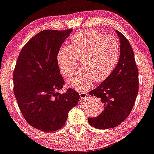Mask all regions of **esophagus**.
<instances>
[{
    "mask_svg": "<svg viewBox=\"0 0 154 154\" xmlns=\"http://www.w3.org/2000/svg\"><path fill=\"white\" fill-rule=\"evenodd\" d=\"M87 93L86 92H80V98L81 99H84V98H86L87 97Z\"/></svg>",
    "mask_w": 154,
    "mask_h": 154,
    "instance_id": "esophagus-1",
    "label": "esophagus"
}]
</instances>
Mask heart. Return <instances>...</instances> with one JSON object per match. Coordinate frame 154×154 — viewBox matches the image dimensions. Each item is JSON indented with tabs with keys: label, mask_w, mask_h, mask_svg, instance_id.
<instances>
[{
	"label": "heart",
	"mask_w": 154,
	"mask_h": 154,
	"mask_svg": "<svg viewBox=\"0 0 154 154\" xmlns=\"http://www.w3.org/2000/svg\"><path fill=\"white\" fill-rule=\"evenodd\" d=\"M70 46L62 47L57 51V62L61 74L68 77L78 66L79 70L68 80V85L78 91L89 88L95 80L103 82L114 70L120 55V47L115 37L104 35L94 29L74 33Z\"/></svg>",
	"instance_id": "heart-1"
}]
</instances>
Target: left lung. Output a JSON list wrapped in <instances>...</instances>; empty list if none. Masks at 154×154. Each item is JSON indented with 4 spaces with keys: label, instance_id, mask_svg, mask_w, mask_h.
Returning a JSON list of instances; mask_svg holds the SVG:
<instances>
[{
    "label": "left lung",
    "instance_id": "8db88e82",
    "mask_svg": "<svg viewBox=\"0 0 154 154\" xmlns=\"http://www.w3.org/2000/svg\"><path fill=\"white\" fill-rule=\"evenodd\" d=\"M115 31L121 44L117 65L106 80L89 92L104 104L103 111L98 117L88 119L91 125L100 129L113 128L126 119L139 90L138 69L131 46L122 33Z\"/></svg>",
    "mask_w": 154,
    "mask_h": 154
}]
</instances>
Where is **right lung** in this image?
<instances>
[{"instance_id": "right-lung-1", "label": "right lung", "mask_w": 154, "mask_h": 154, "mask_svg": "<svg viewBox=\"0 0 154 154\" xmlns=\"http://www.w3.org/2000/svg\"><path fill=\"white\" fill-rule=\"evenodd\" d=\"M72 29L43 30L20 52L13 72L14 93L25 119L34 128L54 131L62 128L80 95L68 88L61 94L64 80L57 54Z\"/></svg>"}]
</instances>
